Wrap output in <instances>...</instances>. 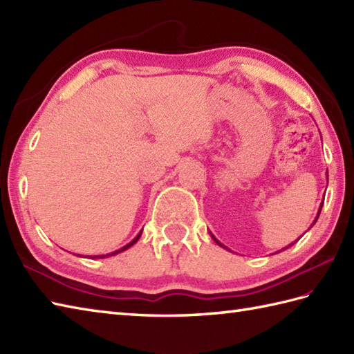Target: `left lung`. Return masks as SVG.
<instances>
[{
	"label": "left lung",
	"mask_w": 354,
	"mask_h": 354,
	"mask_svg": "<svg viewBox=\"0 0 354 354\" xmlns=\"http://www.w3.org/2000/svg\"><path fill=\"white\" fill-rule=\"evenodd\" d=\"M321 208H322V204H321ZM321 208H319V212H318V216H317V219H315V222H317V221H318V217H319V213H321ZM315 222H313V223H315ZM214 240H216V239H214ZM216 243H219V242H217V240H216ZM219 245H221V243H219ZM221 246H223V245H221ZM289 246H290V245H289ZM289 246H288V248H289ZM284 250H286V248H284ZM278 252H280V251H278Z\"/></svg>",
	"instance_id": "1"
}]
</instances>
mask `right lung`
Here are the masks:
<instances>
[{
  "instance_id": "obj_1",
  "label": "right lung",
  "mask_w": 354,
  "mask_h": 354,
  "mask_svg": "<svg viewBox=\"0 0 354 354\" xmlns=\"http://www.w3.org/2000/svg\"><path fill=\"white\" fill-rule=\"evenodd\" d=\"M140 236H141V232H140V234L137 236V237H135L133 240H132V242L131 243H127L126 246H123L122 248V250H118V251H115V252H112V254H106V255H97V257H99V259H104V257H108V255H114V254H118V252H122V251H124V250H127V248H131L135 242H137V240L140 239ZM97 257H94V259H97Z\"/></svg>"
}]
</instances>
